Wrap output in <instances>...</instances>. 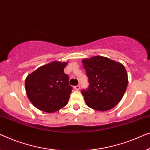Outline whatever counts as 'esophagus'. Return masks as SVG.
Listing matches in <instances>:
<instances>
[{"label": "esophagus", "mask_w": 150, "mask_h": 150, "mask_svg": "<svg viewBox=\"0 0 150 150\" xmlns=\"http://www.w3.org/2000/svg\"><path fill=\"white\" fill-rule=\"evenodd\" d=\"M74 89H76V90H79L80 89V88H81V87H80V85H76V86H75L74 87Z\"/></svg>", "instance_id": "esophagus-1"}]
</instances>
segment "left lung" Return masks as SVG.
Instances as JSON below:
<instances>
[{"mask_svg": "<svg viewBox=\"0 0 150 150\" xmlns=\"http://www.w3.org/2000/svg\"><path fill=\"white\" fill-rule=\"evenodd\" d=\"M89 87L82 90L86 104L93 109L105 111L115 107L124 95L128 75L122 63L102 56L83 60Z\"/></svg>", "mask_w": 150, "mask_h": 150, "instance_id": "8db88e82", "label": "left lung"}]
</instances>
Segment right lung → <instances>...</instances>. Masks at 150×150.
I'll use <instances>...</instances> for the list:
<instances>
[{
	"label": "right lung",
	"instance_id": "obj_1",
	"mask_svg": "<svg viewBox=\"0 0 150 150\" xmlns=\"http://www.w3.org/2000/svg\"><path fill=\"white\" fill-rule=\"evenodd\" d=\"M66 62L53 61L41 66L26 77L28 99L37 108L46 112L57 111L68 102L72 87L64 73Z\"/></svg>",
	"mask_w": 150,
	"mask_h": 150
}]
</instances>
